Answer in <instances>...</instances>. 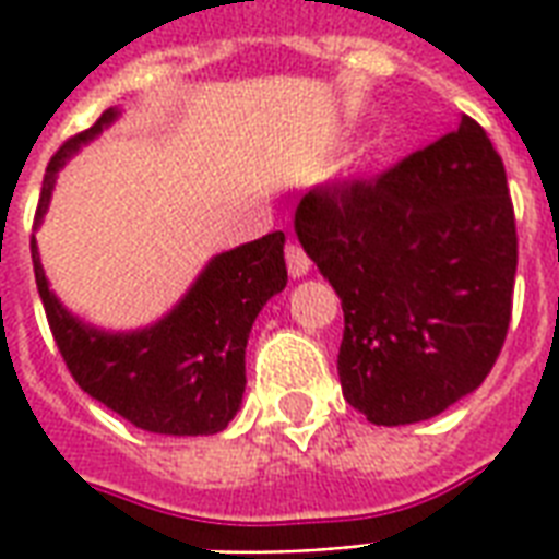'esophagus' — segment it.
Masks as SVG:
<instances>
[{"label": "esophagus", "instance_id": "34e87169", "mask_svg": "<svg viewBox=\"0 0 559 559\" xmlns=\"http://www.w3.org/2000/svg\"><path fill=\"white\" fill-rule=\"evenodd\" d=\"M284 258H287V270L293 278H301V275H308L310 272V258L308 251L301 249L298 242H287V249H284Z\"/></svg>", "mask_w": 559, "mask_h": 559}]
</instances>
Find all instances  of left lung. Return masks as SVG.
Instances as JSON below:
<instances>
[{"mask_svg":"<svg viewBox=\"0 0 559 559\" xmlns=\"http://www.w3.org/2000/svg\"><path fill=\"white\" fill-rule=\"evenodd\" d=\"M296 234L343 301L336 372L374 425L478 390L504 346L519 237L504 160L472 117L374 178L313 187Z\"/></svg>","mask_w":559,"mask_h":559,"instance_id":"left-lung-1","label":"left lung"}]
</instances>
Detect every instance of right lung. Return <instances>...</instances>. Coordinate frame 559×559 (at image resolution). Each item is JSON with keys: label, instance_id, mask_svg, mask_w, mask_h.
<instances>
[{"label": "right lung", "instance_id": "right-lung-1", "mask_svg": "<svg viewBox=\"0 0 559 559\" xmlns=\"http://www.w3.org/2000/svg\"><path fill=\"white\" fill-rule=\"evenodd\" d=\"M105 110L87 131L52 155L34 223H40L67 157L114 122ZM34 281L55 346L84 393L134 428L166 437H199L228 428L246 390V343L261 308L287 287L284 231L216 254L169 317L134 334L81 325L49 289L32 237Z\"/></svg>", "mask_w": 559, "mask_h": 559}]
</instances>
